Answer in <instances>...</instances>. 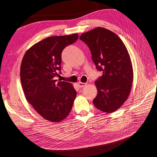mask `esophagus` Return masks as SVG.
<instances>
[{"label": "esophagus", "mask_w": 157, "mask_h": 157, "mask_svg": "<svg viewBox=\"0 0 157 157\" xmlns=\"http://www.w3.org/2000/svg\"><path fill=\"white\" fill-rule=\"evenodd\" d=\"M86 84H87V83H85V82H78V86L80 88L84 87L85 86H86Z\"/></svg>", "instance_id": "esophagus-1"}]
</instances>
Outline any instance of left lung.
<instances>
[{
    "mask_svg": "<svg viewBox=\"0 0 157 157\" xmlns=\"http://www.w3.org/2000/svg\"><path fill=\"white\" fill-rule=\"evenodd\" d=\"M80 39L88 45L96 68L103 73L95 81L98 94L94 105L104 113L115 112L127 100L134 78L126 47L115 33L100 27L82 33Z\"/></svg>",
    "mask_w": 157,
    "mask_h": 157,
    "instance_id": "left-lung-1",
    "label": "left lung"
}]
</instances>
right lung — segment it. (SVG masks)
<instances>
[{"label":"right lung","instance_id":"right-lung-1","mask_svg":"<svg viewBox=\"0 0 157 157\" xmlns=\"http://www.w3.org/2000/svg\"><path fill=\"white\" fill-rule=\"evenodd\" d=\"M77 33L46 38L25 53L20 79L27 101L44 119L59 122L67 118L77 96L73 84L54 79L61 69V52L78 39Z\"/></svg>","mask_w":157,"mask_h":157}]
</instances>
